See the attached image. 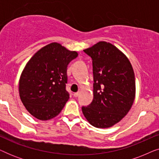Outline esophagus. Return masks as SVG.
I'll return each instance as SVG.
<instances>
[{
  "mask_svg": "<svg viewBox=\"0 0 159 159\" xmlns=\"http://www.w3.org/2000/svg\"><path fill=\"white\" fill-rule=\"evenodd\" d=\"M79 95H80V92H77V93H74V96L75 97H77Z\"/></svg>",
  "mask_w": 159,
  "mask_h": 159,
  "instance_id": "esophagus-1",
  "label": "esophagus"
}]
</instances>
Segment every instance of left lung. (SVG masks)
<instances>
[{"label": "left lung", "mask_w": 159, "mask_h": 159, "mask_svg": "<svg viewBox=\"0 0 159 159\" xmlns=\"http://www.w3.org/2000/svg\"><path fill=\"white\" fill-rule=\"evenodd\" d=\"M84 52L92 58L93 100L82 108L84 117L97 128L120 121L135 98V78L128 58L111 43L101 41Z\"/></svg>", "instance_id": "1"}]
</instances>
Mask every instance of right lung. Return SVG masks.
Segmentation results:
<instances>
[{
    "instance_id": "right-lung-1",
    "label": "right lung",
    "mask_w": 159,
    "mask_h": 159,
    "mask_svg": "<svg viewBox=\"0 0 159 159\" xmlns=\"http://www.w3.org/2000/svg\"><path fill=\"white\" fill-rule=\"evenodd\" d=\"M78 56L60 43H51L34 54L21 74L19 96L30 114L42 121L58 116L69 98L67 66Z\"/></svg>"
}]
</instances>
